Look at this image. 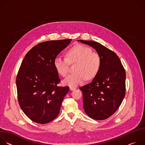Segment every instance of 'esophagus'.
Instances as JSON below:
<instances>
[{
    "mask_svg": "<svg viewBox=\"0 0 145 145\" xmlns=\"http://www.w3.org/2000/svg\"><path fill=\"white\" fill-rule=\"evenodd\" d=\"M69 89H70V90H71V91H74V90H75V89H76V88H74V87H71L69 88Z\"/></svg>",
    "mask_w": 145,
    "mask_h": 145,
    "instance_id": "obj_1",
    "label": "esophagus"
}]
</instances>
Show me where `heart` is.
I'll return each mask as SVG.
<instances>
[{
	"label": "heart",
	"instance_id": "b5f03b06",
	"mask_svg": "<svg viewBox=\"0 0 145 145\" xmlns=\"http://www.w3.org/2000/svg\"><path fill=\"white\" fill-rule=\"evenodd\" d=\"M67 58L57 56L54 60V66L57 72L65 77L69 71V63L76 62L75 72L70 74L63 81L65 85L76 87L83 82L86 77L93 78L98 73L101 65L99 54L92 52L89 47L78 44L66 52Z\"/></svg>",
	"mask_w": 145,
	"mask_h": 145
}]
</instances>
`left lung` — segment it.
<instances>
[{"label": "left lung", "instance_id": "1", "mask_svg": "<svg viewBox=\"0 0 145 145\" xmlns=\"http://www.w3.org/2000/svg\"><path fill=\"white\" fill-rule=\"evenodd\" d=\"M96 50L101 58L100 69L91 83L80 89L83 95V107L95 120H105L119 108L126 93V73L115 53L99 42L78 40Z\"/></svg>", "mask_w": 145, "mask_h": 145}]
</instances>
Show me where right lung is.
I'll return each instance as SVG.
<instances>
[{"mask_svg": "<svg viewBox=\"0 0 145 145\" xmlns=\"http://www.w3.org/2000/svg\"><path fill=\"white\" fill-rule=\"evenodd\" d=\"M72 39L46 41L38 44L25 56L19 69L16 84L19 106L32 121L46 124L59 114L69 87H58L60 82L54 66L57 55Z\"/></svg>", "mask_w": 145, "mask_h": 145, "instance_id": "right-lung-1", "label": "right lung"}]
</instances>
